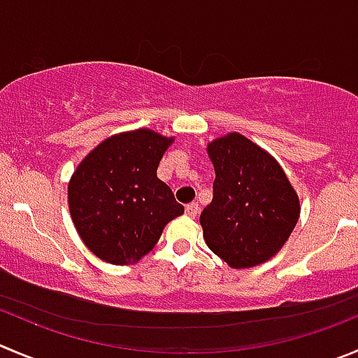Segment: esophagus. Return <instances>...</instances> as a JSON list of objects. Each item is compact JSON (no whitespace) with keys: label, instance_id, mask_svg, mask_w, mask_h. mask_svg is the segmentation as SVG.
<instances>
[{"label":"esophagus","instance_id":"34e87169","mask_svg":"<svg viewBox=\"0 0 358 358\" xmlns=\"http://www.w3.org/2000/svg\"><path fill=\"white\" fill-rule=\"evenodd\" d=\"M186 214H188L189 217H195L196 214H199V203L196 202H192L186 206Z\"/></svg>","mask_w":358,"mask_h":358}]
</instances>
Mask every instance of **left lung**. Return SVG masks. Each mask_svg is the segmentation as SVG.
Here are the masks:
<instances>
[{"label": "left lung", "mask_w": 358, "mask_h": 358, "mask_svg": "<svg viewBox=\"0 0 358 358\" xmlns=\"http://www.w3.org/2000/svg\"><path fill=\"white\" fill-rule=\"evenodd\" d=\"M207 155L216 172L213 202L200 214L207 246L232 268L264 264L294 232L297 193L281 165L244 135L216 138Z\"/></svg>", "instance_id": "8db88e82"}]
</instances>
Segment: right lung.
<instances>
[{
  "label": "right lung",
  "mask_w": 358,
  "mask_h": 358,
  "mask_svg": "<svg viewBox=\"0 0 358 358\" xmlns=\"http://www.w3.org/2000/svg\"><path fill=\"white\" fill-rule=\"evenodd\" d=\"M173 138L141 130L112 135L80 162L68 182V206L80 239L101 260L128 265L159 241L185 207L156 176Z\"/></svg>",
  "instance_id": "obj_1"
}]
</instances>
